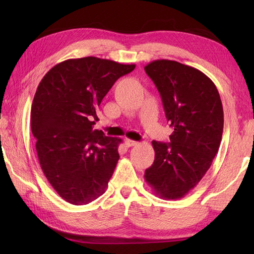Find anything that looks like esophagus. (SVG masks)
Returning <instances> with one entry per match:
<instances>
[{"label": "esophagus", "instance_id": "34e87169", "mask_svg": "<svg viewBox=\"0 0 254 254\" xmlns=\"http://www.w3.org/2000/svg\"><path fill=\"white\" fill-rule=\"evenodd\" d=\"M124 143H126L127 147H133V146H136V145H137V142L132 141V139H128V138H127L126 141H124Z\"/></svg>", "mask_w": 254, "mask_h": 254}]
</instances>
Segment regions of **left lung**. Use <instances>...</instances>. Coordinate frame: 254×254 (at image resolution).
<instances>
[{
    "instance_id": "8db88e82",
    "label": "left lung",
    "mask_w": 254,
    "mask_h": 254,
    "mask_svg": "<svg viewBox=\"0 0 254 254\" xmlns=\"http://www.w3.org/2000/svg\"><path fill=\"white\" fill-rule=\"evenodd\" d=\"M144 68L174 128L170 143L152 142L155 160L144 178L160 198L178 199L201 181L217 154L224 128L222 100L212 79L195 67L155 60Z\"/></svg>"
}]
</instances>
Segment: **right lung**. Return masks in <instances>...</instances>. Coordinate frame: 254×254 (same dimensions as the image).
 Wrapping results in <instances>:
<instances>
[{"mask_svg":"<svg viewBox=\"0 0 254 254\" xmlns=\"http://www.w3.org/2000/svg\"><path fill=\"white\" fill-rule=\"evenodd\" d=\"M135 64L87 57L57 64L38 85L30 127L41 169L57 193L85 205L105 193L121 138L94 130L104 97Z\"/></svg>","mask_w":254,"mask_h":254,"instance_id":"obj_1","label":"right lung"}]
</instances>
